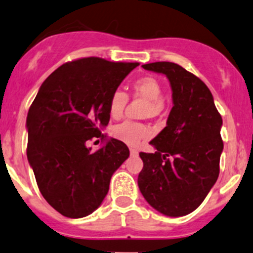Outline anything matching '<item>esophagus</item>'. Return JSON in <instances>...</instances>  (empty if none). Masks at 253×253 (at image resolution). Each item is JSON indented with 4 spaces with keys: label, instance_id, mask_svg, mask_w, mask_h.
Wrapping results in <instances>:
<instances>
[{
    "label": "esophagus",
    "instance_id": "1",
    "mask_svg": "<svg viewBox=\"0 0 253 253\" xmlns=\"http://www.w3.org/2000/svg\"><path fill=\"white\" fill-rule=\"evenodd\" d=\"M129 153H131V155H138V150L134 148H129Z\"/></svg>",
    "mask_w": 253,
    "mask_h": 253
}]
</instances>
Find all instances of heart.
<instances>
[{"label": "heart", "instance_id": "1", "mask_svg": "<svg viewBox=\"0 0 253 253\" xmlns=\"http://www.w3.org/2000/svg\"><path fill=\"white\" fill-rule=\"evenodd\" d=\"M162 93H164L162 84L158 79L153 78V76H143V78L135 80L132 84V95L134 98L147 100L148 106L145 109V113L153 118L160 115L162 109H164V103L161 99ZM127 102H128V95L125 92L116 89L111 93L108 104V110L111 118H121ZM111 133L116 139L129 145L139 144L142 140L147 139L149 137L147 127L143 124L133 121H124L121 124L115 125L111 129Z\"/></svg>", "mask_w": 253, "mask_h": 253}]
</instances>
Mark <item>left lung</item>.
<instances>
[{"label":"left lung","instance_id":"1","mask_svg":"<svg viewBox=\"0 0 253 253\" xmlns=\"http://www.w3.org/2000/svg\"><path fill=\"white\" fill-rule=\"evenodd\" d=\"M142 66L167 76L173 108L166 127L150 142L155 153H139L144 166L138 187L160 213L185 216L200 206L219 174L222 116L209 87L180 65L156 62Z\"/></svg>","mask_w":253,"mask_h":253}]
</instances>
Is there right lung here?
I'll list each match as a JSON object with an SVG mask.
<instances>
[{"mask_svg":"<svg viewBox=\"0 0 253 253\" xmlns=\"http://www.w3.org/2000/svg\"><path fill=\"white\" fill-rule=\"evenodd\" d=\"M138 63L98 57L63 64L44 80L28 113L26 155L42 196L60 214L81 218L100 206L114 172L129 156L124 142L87 147L110 120L111 93Z\"/></svg>","mask_w":253,"mask_h":253,"instance_id":"right-lung-1","label":"right lung"}]
</instances>
